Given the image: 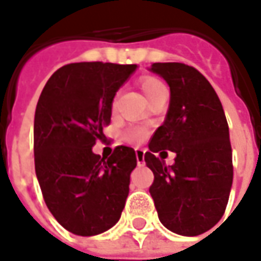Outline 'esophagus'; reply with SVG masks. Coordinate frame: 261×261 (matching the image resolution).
<instances>
[{
    "label": "esophagus",
    "instance_id": "esophagus-1",
    "mask_svg": "<svg viewBox=\"0 0 261 261\" xmlns=\"http://www.w3.org/2000/svg\"><path fill=\"white\" fill-rule=\"evenodd\" d=\"M135 154H136V161H138V164H139V166H142V164L145 163V151H144V149H141V148H136Z\"/></svg>",
    "mask_w": 261,
    "mask_h": 261
}]
</instances>
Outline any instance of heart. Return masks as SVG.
<instances>
[{"label": "heart", "mask_w": 261, "mask_h": 261, "mask_svg": "<svg viewBox=\"0 0 261 261\" xmlns=\"http://www.w3.org/2000/svg\"><path fill=\"white\" fill-rule=\"evenodd\" d=\"M141 88H142V91H144V94H145L148 100L152 98L155 94H158L160 91L167 90L166 86L158 78H154V76L142 78L141 80ZM144 136H145V130L142 127H130V129H127L125 132V139L127 142H130V144L141 142L144 139Z\"/></svg>", "instance_id": "b5f03b06"}]
</instances>
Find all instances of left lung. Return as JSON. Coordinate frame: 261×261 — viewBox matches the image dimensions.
Wrapping results in <instances>:
<instances>
[{
    "mask_svg": "<svg viewBox=\"0 0 261 261\" xmlns=\"http://www.w3.org/2000/svg\"><path fill=\"white\" fill-rule=\"evenodd\" d=\"M151 71L170 86L164 123L155 130L145 152L154 173L149 193L161 224L175 234L200 236L225 212L232 186V149L225 113L214 87L193 66L156 62ZM176 152L166 167L165 149Z\"/></svg>",
    "mask_w": 261,
    "mask_h": 261,
    "instance_id": "1",
    "label": "left lung"
}]
</instances>
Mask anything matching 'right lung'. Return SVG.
Here are the masks:
<instances>
[{
    "label": "right lung",
    "mask_w": 261,
    "mask_h": 261,
    "mask_svg": "<svg viewBox=\"0 0 261 261\" xmlns=\"http://www.w3.org/2000/svg\"><path fill=\"white\" fill-rule=\"evenodd\" d=\"M136 65L78 62L46 83L35 113V168L45 203L75 236L90 237L119 221L136 167L134 148L93 152L110 123L116 91Z\"/></svg>",
    "instance_id": "add662e5"
}]
</instances>
